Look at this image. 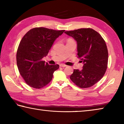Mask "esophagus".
I'll return each instance as SVG.
<instances>
[{
	"label": "esophagus",
	"mask_w": 124,
	"mask_h": 124,
	"mask_svg": "<svg viewBox=\"0 0 124 124\" xmlns=\"http://www.w3.org/2000/svg\"><path fill=\"white\" fill-rule=\"evenodd\" d=\"M60 67H67V66L65 64H61L60 65Z\"/></svg>",
	"instance_id": "esophagus-1"
}]
</instances>
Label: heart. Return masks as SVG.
<instances>
[{
  "instance_id": "1",
  "label": "heart",
  "mask_w": 124,
  "mask_h": 124,
  "mask_svg": "<svg viewBox=\"0 0 124 124\" xmlns=\"http://www.w3.org/2000/svg\"><path fill=\"white\" fill-rule=\"evenodd\" d=\"M68 40H72V39H69Z\"/></svg>"
}]
</instances>
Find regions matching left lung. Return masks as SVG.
I'll list each match as a JSON object with an SVG mask.
<instances>
[{"label":"left lung","mask_w":124,"mask_h":124,"mask_svg":"<svg viewBox=\"0 0 124 124\" xmlns=\"http://www.w3.org/2000/svg\"><path fill=\"white\" fill-rule=\"evenodd\" d=\"M77 41L78 57L84 63L83 70H74L70 79L78 86H92L104 76L107 69L108 52L106 42L97 32L90 28L66 31Z\"/></svg>","instance_id":"left-lung-1"}]
</instances>
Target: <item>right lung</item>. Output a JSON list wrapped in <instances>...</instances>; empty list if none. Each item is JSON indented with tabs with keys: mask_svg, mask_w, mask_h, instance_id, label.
Here are the masks:
<instances>
[{
	"mask_svg": "<svg viewBox=\"0 0 124 124\" xmlns=\"http://www.w3.org/2000/svg\"><path fill=\"white\" fill-rule=\"evenodd\" d=\"M64 31L35 27L22 38L17 51V65L20 74L31 87L40 89L51 81L59 65H49L42 59L48 54L56 39Z\"/></svg>",
	"mask_w": 124,
	"mask_h": 124,
	"instance_id": "add662e5",
	"label": "right lung"
}]
</instances>
